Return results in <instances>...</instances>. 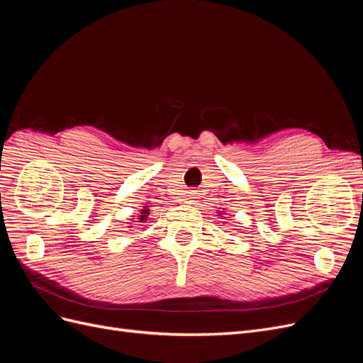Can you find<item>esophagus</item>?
<instances>
[{
  "mask_svg": "<svg viewBox=\"0 0 363 363\" xmlns=\"http://www.w3.org/2000/svg\"><path fill=\"white\" fill-rule=\"evenodd\" d=\"M189 194H191V199H189V201H194V199H195L194 194H195V192H189Z\"/></svg>",
  "mask_w": 363,
  "mask_h": 363,
  "instance_id": "1",
  "label": "esophagus"
}]
</instances>
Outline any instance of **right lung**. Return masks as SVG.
Returning a JSON list of instances; mask_svg holds the SVG:
<instances>
[{"mask_svg": "<svg viewBox=\"0 0 363 363\" xmlns=\"http://www.w3.org/2000/svg\"><path fill=\"white\" fill-rule=\"evenodd\" d=\"M148 206H145L144 208H142V211H140V215H139V221L138 223H145L147 221V218H148V215H150V211H148V208H147Z\"/></svg>", "mask_w": 363, "mask_h": 363, "instance_id": "right-lung-1", "label": "right lung"}]
</instances>
